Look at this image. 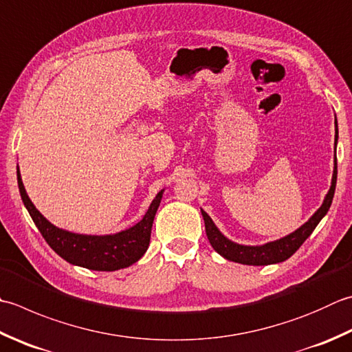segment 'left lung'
Here are the masks:
<instances>
[{"mask_svg": "<svg viewBox=\"0 0 352 352\" xmlns=\"http://www.w3.org/2000/svg\"><path fill=\"white\" fill-rule=\"evenodd\" d=\"M334 169H333V178L331 186H329L328 194L323 198V203L320 208L313 213V217L308 219L307 223L302 224L299 229L288 233L287 236H282L276 241H270V243L261 244V245H244L238 244L235 241L224 236L221 230L218 229L212 218L201 209V215L206 226V235L213 250L221 254L223 258L232 261V263L244 264V265H270L284 263L285 259L292 256L296 250L304 244V241L311 235L316 226L320 223V219L327 215L329 210V206L333 203L336 183H337V158H336V148L337 142H339V126H337V117H334Z\"/></svg>", "mask_w": 352, "mask_h": 352, "instance_id": "obj_1", "label": "left lung"}]
</instances>
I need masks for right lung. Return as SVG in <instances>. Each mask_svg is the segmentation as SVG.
<instances>
[{"mask_svg": "<svg viewBox=\"0 0 352 352\" xmlns=\"http://www.w3.org/2000/svg\"><path fill=\"white\" fill-rule=\"evenodd\" d=\"M16 178L21 198L33 223L36 224L47 244L67 263L88 268V270L116 272L133 265L148 250L151 230H153V223L164 189L155 195L146 213L137 224L117 233H109V235H84V233L59 229L48 221L43 213L34 208L32 199L27 195L19 166L16 168Z\"/></svg>", "mask_w": 352, "mask_h": 352, "instance_id": "obj_1", "label": "right lung"}]
</instances>
